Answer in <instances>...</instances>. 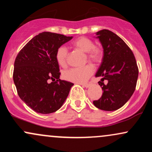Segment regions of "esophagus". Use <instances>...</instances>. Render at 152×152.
<instances>
[{
    "label": "esophagus",
    "instance_id": "1",
    "mask_svg": "<svg viewBox=\"0 0 152 152\" xmlns=\"http://www.w3.org/2000/svg\"><path fill=\"white\" fill-rule=\"evenodd\" d=\"M83 87H86V88H88L91 86V83H86V84H81Z\"/></svg>",
    "mask_w": 152,
    "mask_h": 152
}]
</instances>
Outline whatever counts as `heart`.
Returning a JSON list of instances; mask_svg holds the SVG:
<instances>
[{
	"label": "heart",
	"instance_id": "1",
	"mask_svg": "<svg viewBox=\"0 0 152 152\" xmlns=\"http://www.w3.org/2000/svg\"><path fill=\"white\" fill-rule=\"evenodd\" d=\"M74 49L85 53V60L94 64H99L103 57V50L100 46L94 45V42L87 37H80L75 40L71 44ZM69 51L64 46H61L56 53V60L59 66L66 67L67 66ZM94 73L92 66L86 65L82 68H74L64 71L63 76L69 81L77 83H85Z\"/></svg>",
	"mask_w": 152,
	"mask_h": 152
}]
</instances>
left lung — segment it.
<instances>
[{"label":"left lung","mask_w":152,"mask_h":152,"mask_svg":"<svg viewBox=\"0 0 152 152\" xmlns=\"http://www.w3.org/2000/svg\"><path fill=\"white\" fill-rule=\"evenodd\" d=\"M96 34L104 49L102 64L95 75L102 77L98 83L103 94L100 99L94 101V105L104 111H116L134 94L139 69L133 52L119 36L106 29Z\"/></svg>","instance_id":"obj_1"}]
</instances>
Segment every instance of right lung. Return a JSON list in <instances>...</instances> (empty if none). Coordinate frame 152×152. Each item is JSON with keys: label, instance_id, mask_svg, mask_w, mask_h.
<instances>
[{"label": "right lung", "instance_id": "right-lung-1", "mask_svg": "<svg viewBox=\"0 0 152 152\" xmlns=\"http://www.w3.org/2000/svg\"><path fill=\"white\" fill-rule=\"evenodd\" d=\"M72 36L43 32L20 50L14 63L13 81L20 99L39 114L61 107L74 83L61 80L56 53ZM50 79L51 83L48 82Z\"/></svg>", "mask_w": 152, "mask_h": 152}]
</instances>
